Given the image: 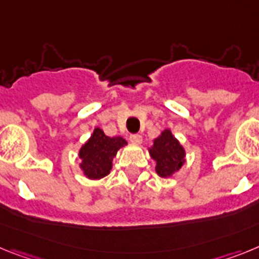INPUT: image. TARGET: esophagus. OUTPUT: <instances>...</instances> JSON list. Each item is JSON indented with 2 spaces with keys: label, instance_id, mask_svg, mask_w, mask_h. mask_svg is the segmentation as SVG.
<instances>
[{
  "label": "esophagus",
  "instance_id": "obj_1",
  "mask_svg": "<svg viewBox=\"0 0 259 259\" xmlns=\"http://www.w3.org/2000/svg\"><path fill=\"white\" fill-rule=\"evenodd\" d=\"M130 142L137 143V145L142 143V136H139V134H132V136H130Z\"/></svg>",
  "mask_w": 259,
  "mask_h": 259
}]
</instances>
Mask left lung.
<instances>
[{
    "instance_id": "left-lung-1",
    "label": "left lung",
    "mask_w": 259,
    "mask_h": 259,
    "mask_svg": "<svg viewBox=\"0 0 259 259\" xmlns=\"http://www.w3.org/2000/svg\"><path fill=\"white\" fill-rule=\"evenodd\" d=\"M148 152L156 161L155 170L164 179L172 176L185 163V150L169 129L163 130L160 136L154 139V145L148 148Z\"/></svg>"
}]
</instances>
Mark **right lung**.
Here are the masks:
<instances>
[{"label": "right lung", "mask_w": 259, "mask_h": 259, "mask_svg": "<svg viewBox=\"0 0 259 259\" xmlns=\"http://www.w3.org/2000/svg\"><path fill=\"white\" fill-rule=\"evenodd\" d=\"M127 142L122 137L105 136L100 127H95L92 136L79 150V167L90 180H100L109 175L112 160Z\"/></svg>", "instance_id": "right-lung-1"}]
</instances>
